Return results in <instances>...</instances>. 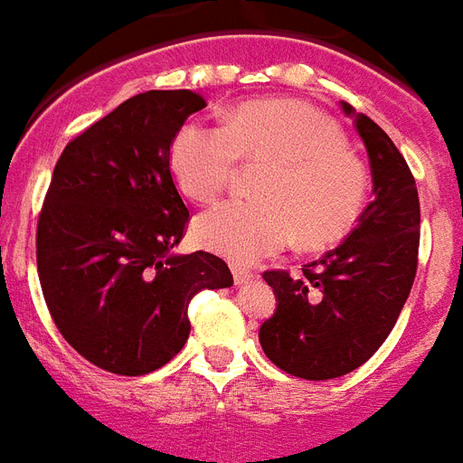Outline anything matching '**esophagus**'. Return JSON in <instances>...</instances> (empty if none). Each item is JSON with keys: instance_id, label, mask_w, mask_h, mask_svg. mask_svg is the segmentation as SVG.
Wrapping results in <instances>:
<instances>
[{"instance_id": "1", "label": "esophagus", "mask_w": 463, "mask_h": 463, "mask_svg": "<svg viewBox=\"0 0 463 463\" xmlns=\"http://www.w3.org/2000/svg\"><path fill=\"white\" fill-rule=\"evenodd\" d=\"M232 279H235V285H247L250 279H254V273L242 266H232Z\"/></svg>"}]
</instances>
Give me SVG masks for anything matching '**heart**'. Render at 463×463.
I'll list each match as a JSON object with an SVG mask.
<instances>
[{"mask_svg": "<svg viewBox=\"0 0 463 463\" xmlns=\"http://www.w3.org/2000/svg\"><path fill=\"white\" fill-rule=\"evenodd\" d=\"M240 159L270 165L259 200H228L202 212L193 238L235 263H254L298 242L320 250L357 223L367 200L364 166L348 153L344 131L298 100H247L225 124L190 119L174 136L172 172L190 200H212Z\"/></svg>", "mask_w": 463, "mask_h": 463, "instance_id": "obj_1", "label": "heart"}]
</instances>
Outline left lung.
<instances>
[{"label":"left lung","instance_id":"left-lung-1","mask_svg":"<svg viewBox=\"0 0 463 463\" xmlns=\"http://www.w3.org/2000/svg\"><path fill=\"white\" fill-rule=\"evenodd\" d=\"M367 147L372 202L348 238L304 266V278L268 270L273 317L259 329L263 353L298 379L325 382L367 363L410 297L419 254V193L405 157L367 115L341 103Z\"/></svg>","mask_w":463,"mask_h":463}]
</instances>
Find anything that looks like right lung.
<instances>
[{
	"mask_svg": "<svg viewBox=\"0 0 463 463\" xmlns=\"http://www.w3.org/2000/svg\"><path fill=\"white\" fill-rule=\"evenodd\" d=\"M207 100L190 89L124 100L65 146L37 225V270L46 306L81 357L141 376L188 341V304L223 289V259L176 254L188 223L169 147Z\"/></svg>",
	"mask_w": 463,
	"mask_h": 463,
	"instance_id": "obj_1",
	"label": "right lung"
}]
</instances>
